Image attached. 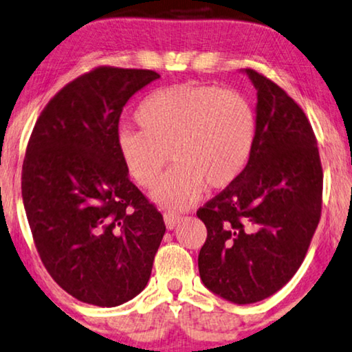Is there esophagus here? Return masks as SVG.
I'll return each instance as SVG.
<instances>
[{
	"mask_svg": "<svg viewBox=\"0 0 352 352\" xmlns=\"http://www.w3.org/2000/svg\"><path fill=\"white\" fill-rule=\"evenodd\" d=\"M180 215L175 214V212H166L164 214V222H166V227L168 230H173V228L177 227V223L180 222Z\"/></svg>",
	"mask_w": 352,
	"mask_h": 352,
	"instance_id": "esophagus-1",
	"label": "esophagus"
}]
</instances>
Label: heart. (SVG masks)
<instances>
[{"mask_svg":"<svg viewBox=\"0 0 352 352\" xmlns=\"http://www.w3.org/2000/svg\"><path fill=\"white\" fill-rule=\"evenodd\" d=\"M142 130L122 129L117 151L135 184L154 188L168 154L177 164L154 190L153 199L168 209L198 203L206 185H232L250 161L256 114L248 98L214 85L180 83L144 98L135 112Z\"/></svg>","mask_w":352,"mask_h":352,"instance_id":"b5f03b06","label":"heart"}]
</instances>
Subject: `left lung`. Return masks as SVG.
Here are the masks:
<instances>
[{
	"label": "left lung",
	"instance_id": "8db88e82",
	"mask_svg": "<svg viewBox=\"0 0 352 352\" xmlns=\"http://www.w3.org/2000/svg\"><path fill=\"white\" fill-rule=\"evenodd\" d=\"M243 72L257 90L254 146L240 177L196 212L208 228L198 267L217 296L252 304L302 264L320 220L323 173L301 107L264 75Z\"/></svg>",
	"mask_w": 352,
	"mask_h": 352
}]
</instances>
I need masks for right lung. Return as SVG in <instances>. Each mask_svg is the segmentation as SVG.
<instances>
[{
  "instance_id": "add662e5",
  "label": "right lung",
  "mask_w": 352,
  "mask_h": 352,
  "mask_svg": "<svg viewBox=\"0 0 352 352\" xmlns=\"http://www.w3.org/2000/svg\"><path fill=\"white\" fill-rule=\"evenodd\" d=\"M161 77L98 67L70 82L36 120L22 166V199L36 251L78 301L116 307L148 285L166 225L117 151L122 109Z\"/></svg>"
}]
</instances>
